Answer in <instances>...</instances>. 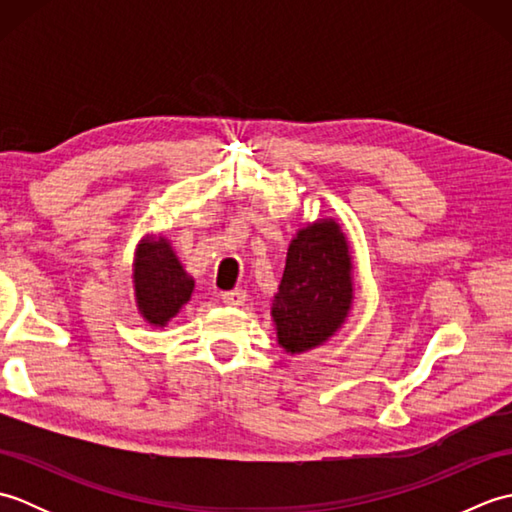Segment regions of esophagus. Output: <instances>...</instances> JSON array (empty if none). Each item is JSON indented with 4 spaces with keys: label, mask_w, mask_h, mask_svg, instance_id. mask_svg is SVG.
Returning a JSON list of instances; mask_svg holds the SVG:
<instances>
[{
    "label": "esophagus",
    "mask_w": 512,
    "mask_h": 512,
    "mask_svg": "<svg viewBox=\"0 0 512 512\" xmlns=\"http://www.w3.org/2000/svg\"><path fill=\"white\" fill-rule=\"evenodd\" d=\"M220 299L226 303V306H242L246 301V292L244 290H226L220 295Z\"/></svg>",
    "instance_id": "1"
}]
</instances>
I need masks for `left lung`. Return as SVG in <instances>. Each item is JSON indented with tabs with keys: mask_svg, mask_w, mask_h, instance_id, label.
<instances>
[{
	"mask_svg": "<svg viewBox=\"0 0 512 512\" xmlns=\"http://www.w3.org/2000/svg\"><path fill=\"white\" fill-rule=\"evenodd\" d=\"M352 299V255L341 226L319 220L301 228L273 299L279 345L299 354L325 343L343 325Z\"/></svg>",
	"mask_w": 512,
	"mask_h": 512,
	"instance_id": "left-lung-1",
	"label": "left lung"
}]
</instances>
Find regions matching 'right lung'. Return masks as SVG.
<instances>
[{"label": "right lung", "mask_w": 512, "mask_h": 512, "mask_svg": "<svg viewBox=\"0 0 512 512\" xmlns=\"http://www.w3.org/2000/svg\"><path fill=\"white\" fill-rule=\"evenodd\" d=\"M134 286L140 314L162 328L191 299L195 281L184 273L165 237H147L136 250Z\"/></svg>", "instance_id": "right-lung-1"}]
</instances>
